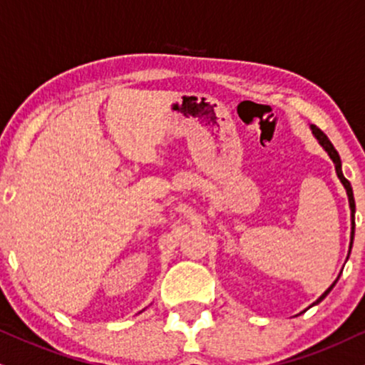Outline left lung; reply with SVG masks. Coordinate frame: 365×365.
<instances>
[{"label": "left lung", "instance_id": "1", "mask_svg": "<svg viewBox=\"0 0 365 365\" xmlns=\"http://www.w3.org/2000/svg\"><path fill=\"white\" fill-rule=\"evenodd\" d=\"M310 129H312V135L315 136V140L318 141V145L322 146V148H324L325 151H327V155L330 156V160L334 161V165H335V172H336V177H339V180H340V183H342L344 185V188H345V192H347V197H349V205H350V225H352V227H350V244H349V255H347V259H349V256H350V249H352V244H354V230H355V200H354V192H352V187H350V182L347 178L344 177V173H342V161H340V156H339V153H336V150L334 148V145H331L330 143V140L329 138H327V135L324 131H322V129H318L315 124H310ZM339 278H340V274L336 276V279L334 281V283H331L329 288L325 289L324 292V294H322L320 298L317 299V302H313L310 307H315V305H318V303L322 302V299H324L327 294H329L330 292H331V288H334L335 286V283L336 281H339ZM308 307V308H310Z\"/></svg>", "mask_w": 365, "mask_h": 365}]
</instances>
